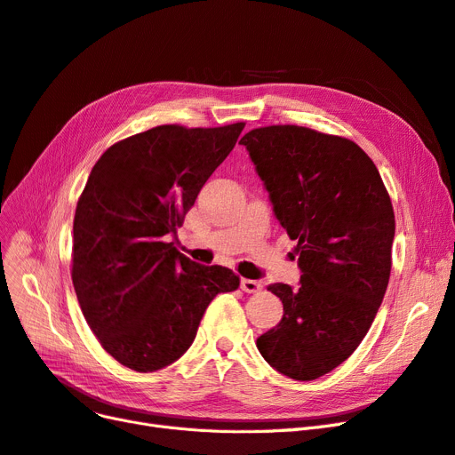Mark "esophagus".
<instances>
[{
	"label": "esophagus",
	"mask_w": 455,
	"mask_h": 455,
	"mask_svg": "<svg viewBox=\"0 0 455 455\" xmlns=\"http://www.w3.org/2000/svg\"><path fill=\"white\" fill-rule=\"evenodd\" d=\"M240 286L245 293H256V291H260V288H262L259 281H252V279H242Z\"/></svg>",
	"instance_id": "1"
}]
</instances>
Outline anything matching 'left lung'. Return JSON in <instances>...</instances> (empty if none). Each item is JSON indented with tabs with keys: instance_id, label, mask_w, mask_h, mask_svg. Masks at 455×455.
I'll return each instance as SVG.
<instances>
[{
	"instance_id": "obj_1",
	"label": "left lung",
	"mask_w": 455,
	"mask_h": 455,
	"mask_svg": "<svg viewBox=\"0 0 455 455\" xmlns=\"http://www.w3.org/2000/svg\"><path fill=\"white\" fill-rule=\"evenodd\" d=\"M276 220L298 242L301 286L271 284L283 320L256 340L281 373L312 381L366 337L392 267L396 221L368 154L340 135L273 124L242 137Z\"/></svg>"
}]
</instances>
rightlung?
<instances>
[{"mask_svg": "<svg viewBox=\"0 0 455 455\" xmlns=\"http://www.w3.org/2000/svg\"><path fill=\"white\" fill-rule=\"evenodd\" d=\"M243 128L156 126L111 145L89 174L74 215L72 283L94 337L130 370L180 359L215 295L240 286L232 269L191 262L165 235Z\"/></svg>", "mask_w": 455, "mask_h": 455, "instance_id": "obj_1", "label": "right lung"}]
</instances>
